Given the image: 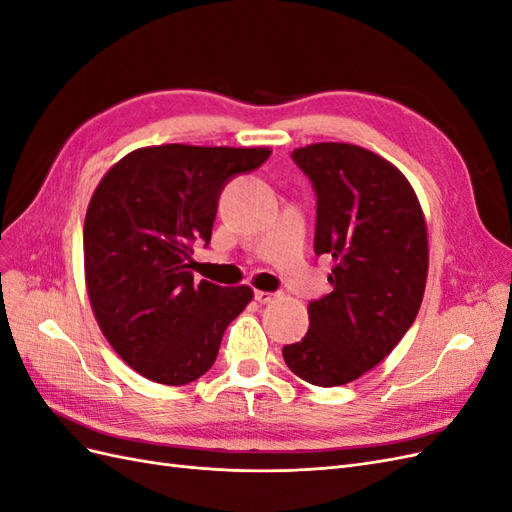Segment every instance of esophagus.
I'll use <instances>...</instances> for the list:
<instances>
[{"label":"esophagus","mask_w":512,"mask_h":512,"mask_svg":"<svg viewBox=\"0 0 512 512\" xmlns=\"http://www.w3.org/2000/svg\"><path fill=\"white\" fill-rule=\"evenodd\" d=\"M273 297H275L273 292H265V290H254V299H256L258 303H269Z\"/></svg>","instance_id":"esophagus-1"}]
</instances>
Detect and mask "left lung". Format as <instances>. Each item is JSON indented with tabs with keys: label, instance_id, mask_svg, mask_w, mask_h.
I'll use <instances>...</instances> for the list:
<instances>
[{
	"label": "left lung",
	"instance_id": "1",
	"mask_svg": "<svg viewBox=\"0 0 512 512\" xmlns=\"http://www.w3.org/2000/svg\"><path fill=\"white\" fill-rule=\"evenodd\" d=\"M316 194V256L335 260L331 292L309 301V329L284 346L292 374L342 386L389 354L423 301L427 228L408 179L376 153L348 143L292 151Z\"/></svg>",
	"mask_w": 512,
	"mask_h": 512
}]
</instances>
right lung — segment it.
I'll list each match as a JSON object with an SVG mask.
<instances>
[{"label": "right lung", "instance_id": "obj_1", "mask_svg": "<svg viewBox=\"0 0 512 512\" xmlns=\"http://www.w3.org/2000/svg\"><path fill=\"white\" fill-rule=\"evenodd\" d=\"M269 149L160 145L128 153L96 188L85 215V280L108 344L138 374L168 386L211 369L252 288L192 275L194 245L211 241L226 183Z\"/></svg>", "mask_w": 512, "mask_h": 512}]
</instances>
